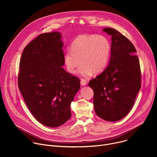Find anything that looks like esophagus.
<instances>
[{
	"instance_id": "esophagus-1",
	"label": "esophagus",
	"mask_w": 157,
	"mask_h": 157,
	"mask_svg": "<svg viewBox=\"0 0 157 157\" xmlns=\"http://www.w3.org/2000/svg\"><path fill=\"white\" fill-rule=\"evenodd\" d=\"M80 83H81V86H85L86 84H87V82L85 79H81V81H80Z\"/></svg>"
}]
</instances>
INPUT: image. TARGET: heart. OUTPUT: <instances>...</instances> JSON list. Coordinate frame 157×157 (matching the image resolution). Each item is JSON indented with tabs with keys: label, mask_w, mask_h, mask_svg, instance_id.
I'll list each match as a JSON object with an SVG mask.
<instances>
[{
	"label": "heart",
	"mask_w": 157,
	"mask_h": 157,
	"mask_svg": "<svg viewBox=\"0 0 157 157\" xmlns=\"http://www.w3.org/2000/svg\"><path fill=\"white\" fill-rule=\"evenodd\" d=\"M111 51L108 39L102 35H81L72 43L71 50L64 55V63L67 71L74 73L76 69L82 64L78 73L84 77L93 73H101L106 67Z\"/></svg>",
	"instance_id": "1"
}]
</instances>
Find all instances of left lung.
<instances>
[{
  "instance_id": "1",
  "label": "left lung",
  "mask_w": 157,
  "mask_h": 157,
  "mask_svg": "<svg viewBox=\"0 0 157 157\" xmlns=\"http://www.w3.org/2000/svg\"><path fill=\"white\" fill-rule=\"evenodd\" d=\"M111 35L109 63L99 76L89 82L94 91L95 113L101 119L110 122L125 117L136 101L141 87L139 59L135 47L117 30L105 28Z\"/></svg>"
}]
</instances>
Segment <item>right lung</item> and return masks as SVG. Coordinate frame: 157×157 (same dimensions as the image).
Returning a JSON list of instances; mask_svg holds the SVG:
<instances>
[{
    "label": "right lung",
    "mask_w": 157,
    "mask_h": 157,
    "mask_svg": "<svg viewBox=\"0 0 157 157\" xmlns=\"http://www.w3.org/2000/svg\"><path fill=\"white\" fill-rule=\"evenodd\" d=\"M59 32L41 33L25 47L20 61L18 86L25 104L41 124L59 127L71 117L70 105L80 88L67 73Z\"/></svg>",
    "instance_id": "add662e5"
}]
</instances>
